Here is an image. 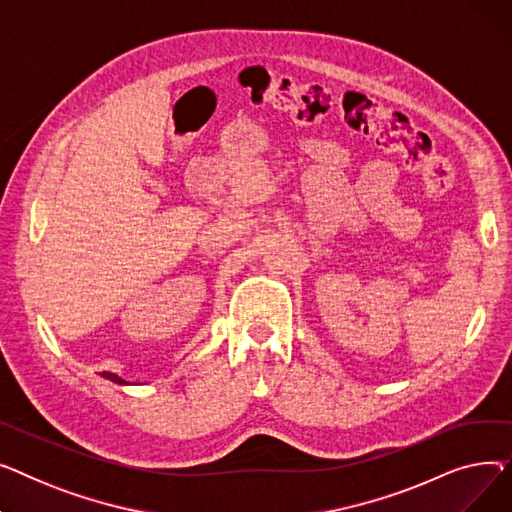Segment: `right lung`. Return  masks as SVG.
Listing matches in <instances>:
<instances>
[{
  "label": "right lung",
  "mask_w": 512,
  "mask_h": 512,
  "mask_svg": "<svg viewBox=\"0 0 512 512\" xmlns=\"http://www.w3.org/2000/svg\"><path fill=\"white\" fill-rule=\"evenodd\" d=\"M101 375H103V378H105V380H110V382H116V384H126V382H124L122 378H118V375H116V373H110V371H103Z\"/></svg>",
  "instance_id": "add662e5"
}]
</instances>
